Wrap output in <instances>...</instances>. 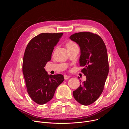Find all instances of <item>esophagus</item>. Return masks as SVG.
Masks as SVG:
<instances>
[{"instance_id": "obj_1", "label": "esophagus", "mask_w": 129, "mask_h": 129, "mask_svg": "<svg viewBox=\"0 0 129 129\" xmlns=\"http://www.w3.org/2000/svg\"><path fill=\"white\" fill-rule=\"evenodd\" d=\"M64 79H65V80H67V79H69V78H70V77L68 76H67V75H64Z\"/></svg>"}]
</instances>
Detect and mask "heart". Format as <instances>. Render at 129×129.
<instances>
[{
    "label": "heart",
    "instance_id": "1",
    "mask_svg": "<svg viewBox=\"0 0 129 129\" xmlns=\"http://www.w3.org/2000/svg\"><path fill=\"white\" fill-rule=\"evenodd\" d=\"M66 46H67V48H71V47H73L77 46V45L75 42L72 41H69L67 43Z\"/></svg>",
    "mask_w": 129,
    "mask_h": 129
}]
</instances>
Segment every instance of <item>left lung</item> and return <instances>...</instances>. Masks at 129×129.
Instances as JSON below:
<instances>
[{
	"mask_svg": "<svg viewBox=\"0 0 129 129\" xmlns=\"http://www.w3.org/2000/svg\"><path fill=\"white\" fill-rule=\"evenodd\" d=\"M69 38L79 44L81 49L80 66L86 80L73 91L75 100L88 106L95 102L103 92L109 73L107 48L100 36L88 31L71 35Z\"/></svg>",
	"mask_w": 129,
	"mask_h": 129,
	"instance_id": "8db88e82",
	"label": "left lung"
}]
</instances>
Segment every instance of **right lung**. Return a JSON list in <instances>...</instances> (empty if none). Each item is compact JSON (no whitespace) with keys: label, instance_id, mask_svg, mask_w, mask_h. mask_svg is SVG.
<instances>
[{"label":"right lung","instance_id":"add662e5","mask_svg":"<svg viewBox=\"0 0 129 129\" xmlns=\"http://www.w3.org/2000/svg\"><path fill=\"white\" fill-rule=\"evenodd\" d=\"M63 34L41 33L34 37L26 47L22 71L27 92L33 101L39 105L50 101L58 86L64 81L63 75H48L44 68L50 61L53 47Z\"/></svg>","mask_w":129,"mask_h":129}]
</instances>
